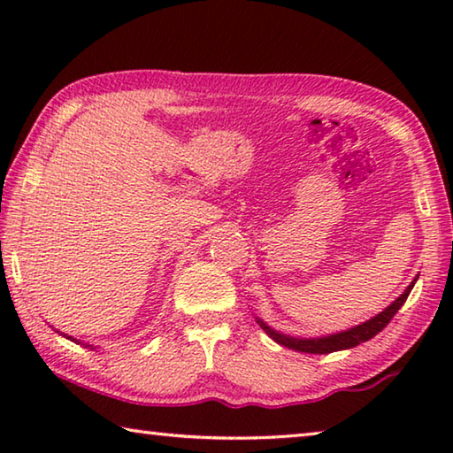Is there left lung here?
I'll return each instance as SVG.
<instances>
[{
    "instance_id": "8db88e82",
    "label": "left lung",
    "mask_w": 453,
    "mask_h": 453,
    "mask_svg": "<svg viewBox=\"0 0 453 453\" xmlns=\"http://www.w3.org/2000/svg\"><path fill=\"white\" fill-rule=\"evenodd\" d=\"M416 280L411 281V286H408V289H405L403 294L397 297V300L392 305H389V308H386L381 313H378V316H375L373 319L365 321V324L348 329V332L327 335V337H313V340H297V337H289V335H281L278 332H273V329L267 327L264 321H259V326H262L265 332L273 337L275 342L281 343V346H286L289 349H296V351H303V354H332V351L356 348V346H359V343L372 340L373 335H378L381 329L394 319L397 310H400L402 305L405 303V300H408V296H410V291L413 288V283H416Z\"/></svg>"
}]
</instances>
